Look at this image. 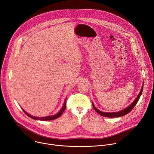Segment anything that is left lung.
<instances>
[{"label":"left lung","mask_w":154,"mask_h":154,"mask_svg":"<svg viewBox=\"0 0 154 154\" xmlns=\"http://www.w3.org/2000/svg\"><path fill=\"white\" fill-rule=\"evenodd\" d=\"M143 87H144V83H143V85L142 87V88L140 90V91L139 92V95H137V98H136V100L132 102V103L126 108L122 109L121 111H118V112H102L101 111H100L99 109H98L94 105V104L92 103V105H93V107L94 108V109L96 111V112H97L99 115H100L101 116H103L105 117H108V118H117V117H120V116H125L127 114H128L129 112L134 108V107L136 106V105L137 104V103L138 102L139 98L142 94V92L143 90Z\"/></svg>","instance_id":"8db88e82"}]
</instances>
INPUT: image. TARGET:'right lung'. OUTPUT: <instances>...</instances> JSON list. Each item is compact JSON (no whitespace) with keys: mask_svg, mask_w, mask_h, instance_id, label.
Masks as SVG:
<instances>
[{"mask_svg":"<svg viewBox=\"0 0 154 154\" xmlns=\"http://www.w3.org/2000/svg\"><path fill=\"white\" fill-rule=\"evenodd\" d=\"M66 99L65 100V101H64V103L63 105V108H61V109L57 112V113L56 115H52V116H46V117H35V116H33L32 115H30L29 114L27 113V112L22 108V110L24 111L25 113L28 116H29V118H32L33 119H35V120H41V121H50V120H53V119H55L59 117H60L61 115H62V114L63 113V112L64 111L65 109H66Z\"/></svg>","mask_w":154,"mask_h":154,"instance_id":"right-lung-1","label":"right lung"}]
</instances>
